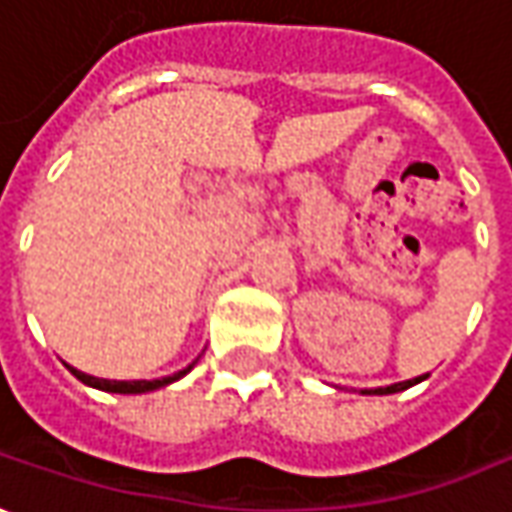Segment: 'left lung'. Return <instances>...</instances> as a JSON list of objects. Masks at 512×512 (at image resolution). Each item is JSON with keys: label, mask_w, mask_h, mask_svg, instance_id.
<instances>
[{"label": "left lung", "mask_w": 512, "mask_h": 512, "mask_svg": "<svg viewBox=\"0 0 512 512\" xmlns=\"http://www.w3.org/2000/svg\"><path fill=\"white\" fill-rule=\"evenodd\" d=\"M428 375L414 377V380H403V383H392V386H377V389H360V394H397V392H406L411 386H417V383H423Z\"/></svg>", "instance_id": "left-lung-1"}]
</instances>
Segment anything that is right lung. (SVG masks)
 Masks as SVG:
<instances>
[{
  "label": "right lung",
  "mask_w": 512,
  "mask_h": 512,
  "mask_svg": "<svg viewBox=\"0 0 512 512\" xmlns=\"http://www.w3.org/2000/svg\"><path fill=\"white\" fill-rule=\"evenodd\" d=\"M197 366V360L194 363H188L185 369L180 372H174V375L160 377V380H106V377H92L87 372H78V369H72L70 363H67V369H70L72 375L78 377L84 386H92V389H101V392H112V394H146V392H157V389H163L168 383H177L180 377H185L191 369Z\"/></svg>",
  "instance_id": "1"
}]
</instances>
